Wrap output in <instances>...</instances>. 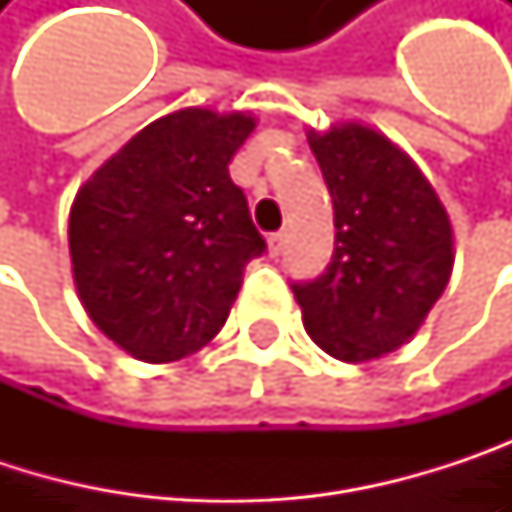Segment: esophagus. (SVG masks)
Masks as SVG:
<instances>
[{"label": "esophagus", "instance_id": "34e87169", "mask_svg": "<svg viewBox=\"0 0 512 512\" xmlns=\"http://www.w3.org/2000/svg\"><path fill=\"white\" fill-rule=\"evenodd\" d=\"M284 246H287V234H284V231L269 234V255H281V252H284Z\"/></svg>", "mask_w": 512, "mask_h": 512}]
</instances>
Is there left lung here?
<instances>
[{
  "label": "left lung",
  "mask_w": 512,
  "mask_h": 512,
  "mask_svg": "<svg viewBox=\"0 0 512 512\" xmlns=\"http://www.w3.org/2000/svg\"><path fill=\"white\" fill-rule=\"evenodd\" d=\"M335 207V252L323 275L296 281L311 341L341 361L400 350L445 293L454 269L451 219L421 168L361 124L311 130Z\"/></svg>",
  "instance_id": "obj_1"
}]
</instances>
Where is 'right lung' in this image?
<instances>
[{
  "instance_id": "add662e5",
  "label": "right lung",
  "mask_w": 512,
  "mask_h": 512,
  "mask_svg": "<svg viewBox=\"0 0 512 512\" xmlns=\"http://www.w3.org/2000/svg\"><path fill=\"white\" fill-rule=\"evenodd\" d=\"M243 112L156 118L76 192L70 260L94 326L139 361L198 353L225 326L243 269L266 252L228 162Z\"/></svg>"
}]
</instances>
